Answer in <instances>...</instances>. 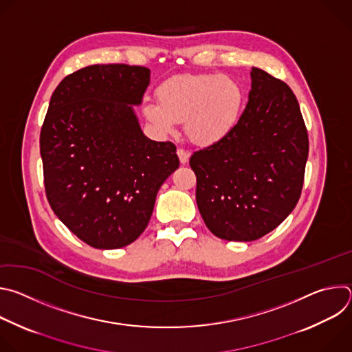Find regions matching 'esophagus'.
<instances>
[{
	"label": "esophagus",
	"mask_w": 352,
	"mask_h": 352,
	"mask_svg": "<svg viewBox=\"0 0 352 352\" xmlns=\"http://www.w3.org/2000/svg\"><path fill=\"white\" fill-rule=\"evenodd\" d=\"M177 155L179 157L181 164H186L189 160V156H190L189 152H186V150H184V148H177Z\"/></svg>",
	"instance_id": "esophagus-1"
}]
</instances>
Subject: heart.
Here are the masks:
<instances>
[{
	"label": "heart",
	"mask_w": 352,
	"mask_h": 352,
	"mask_svg": "<svg viewBox=\"0 0 352 352\" xmlns=\"http://www.w3.org/2000/svg\"><path fill=\"white\" fill-rule=\"evenodd\" d=\"M157 98L144 102L146 120L162 133L174 132L184 121L185 133L199 146H210L228 136L243 109L241 85L217 74L174 76L159 86Z\"/></svg>",
	"instance_id": "obj_1"
}]
</instances>
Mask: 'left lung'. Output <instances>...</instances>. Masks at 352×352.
<instances>
[{
    "instance_id": "8db88e82",
    "label": "left lung",
    "mask_w": 352,
    "mask_h": 352,
    "mask_svg": "<svg viewBox=\"0 0 352 352\" xmlns=\"http://www.w3.org/2000/svg\"><path fill=\"white\" fill-rule=\"evenodd\" d=\"M236 126L195 152L196 204L208 228L227 241H255L296 206L309 152L307 126L289 86L252 68Z\"/></svg>"
}]
</instances>
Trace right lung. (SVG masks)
<instances>
[{
	"label": "right lung",
	"instance_id": "right-lung-1",
	"mask_svg": "<svg viewBox=\"0 0 352 352\" xmlns=\"http://www.w3.org/2000/svg\"><path fill=\"white\" fill-rule=\"evenodd\" d=\"M148 83L144 67L97 64L65 76L50 100L40 132L48 204L97 249L126 246L144 231L179 166L175 144L144 136L133 111Z\"/></svg>",
	"mask_w": 352,
	"mask_h": 352
}]
</instances>
